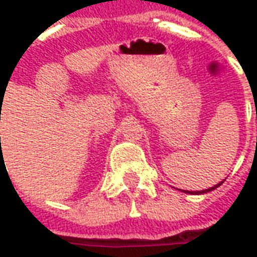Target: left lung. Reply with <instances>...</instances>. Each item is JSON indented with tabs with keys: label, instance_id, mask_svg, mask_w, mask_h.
I'll list each match as a JSON object with an SVG mask.
<instances>
[{
	"label": "left lung",
	"instance_id": "8db88e82",
	"mask_svg": "<svg viewBox=\"0 0 257 257\" xmlns=\"http://www.w3.org/2000/svg\"><path fill=\"white\" fill-rule=\"evenodd\" d=\"M224 182V180H223ZM223 182H220V183H217L216 186H213V187H209V189L206 190H201V191H187V190H180V191H183V193H189V194H195V195H198V194H205V193H209V191H212V190L217 189L219 186H221L223 184ZM179 190V189H178Z\"/></svg>",
	"mask_w": 257,
	"mask_h": 257
}]
</instances>
